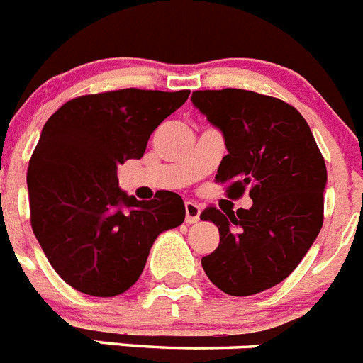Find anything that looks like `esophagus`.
Listing matches in <instances>:
<instances>
[{"label":"esophagus","instance_id":"obj_1","mask_svg":"<svg viewBox=\"0 0 363 363\" xmlns=\"http://www.w3.org/2000/svg\"><path fill=\"white\" fill-rule=\"evenodd\" d=\"M200 206L194 202H185V222L187 224H196L198 220H200Z\"/></svg>","mask_w":363,"mask_h":363}]
</instances>
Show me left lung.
Returning <instances> with one entry per match:
<instances>
[{"mask_svg": "<svg viewBox=\"0 0 363 363\" xmlns=\"http://www.w3.org/2000/svg\"><path fill=\"white\" fill-rule=\"evenodd\" d=\"M194 108L224 135L218 182L228 196L250 189V209L200 218L218 228L220 244L202 257L207 277L229 296H253L296 270L323 225L327 167L311 126L281 99L246 89L193 91Z\"/></svg>", "mask_w": 363, "mask_h": 363, "instance_id": "8db88e82", "label": "left lung"}]
</instances>
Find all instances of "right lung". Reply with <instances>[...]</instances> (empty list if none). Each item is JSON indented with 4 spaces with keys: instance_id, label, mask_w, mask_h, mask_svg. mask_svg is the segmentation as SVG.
I'll return each instance as SVG.
<instances>
[{
    "instance_id": "right-lung-1",
    "label": "right lung",
    "mask_w": 363,
    "mask_h": 363,
    "mask_svg": "<svg viewBox=\"0 0 363 363\" xmlns=\"http://www.w3.org/2000/svg\"><path fill=\"white\" fill-rule=\"evenodd\" d=\"M187 97V89L135 88L84 95L43 125L27 170L30 225L55 272L79 292H126L154 240L184 224L179 194L157 191L139 202L119 187L117 167L143 156L152 132Z\"/></svg>"
}]
</instances>
